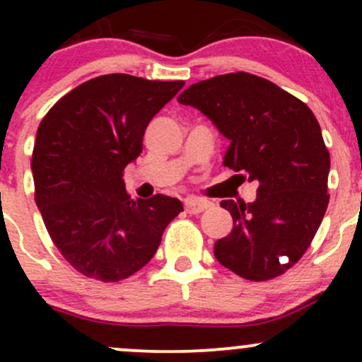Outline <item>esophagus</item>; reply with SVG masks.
Returning a JSON list of instances; mask_svg holds the SVG:
<instances>
[{"label":"esophagus","mask_w":362,"mask_h":362,"mask_svg":"<svg viewBox=\"0 0 362 362\" xmlns=\"http://www.w3.org/2000/svg\"><path fill=\"white\" fill-rule=\"evenodd\" d=\"M207 207H211V202L204 201V199L189 197L185 201V211L189 214H199V213H202V211H206Z\"/></svg>","instance_id":"obj_1"}]
</instances>
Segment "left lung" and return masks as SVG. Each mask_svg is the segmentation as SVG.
<instances>
[{
    "label": "left lung",
    "mask_w": 362,
    "mask_h": 362,
    "mask_svg": "<svg viewBox=\"0 0 362 362\" xmlns=\"http://www.w3.org/2000/svg\"><path fill=\"white\" fill-rule=\"evenodd\" d=\"M178 103L201 110L230 139L224 167L259 184L253 202L221 201L233 230L214 243V257L243 279L284 274L308 250L330 197L317 117L272 81L242 71L194 83Z\"/></svg>",
    "instance_id": "obj_1"
}]
</instances>
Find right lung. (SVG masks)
Listing matches in <instances>:
<instances>
[{"label": "right lung", "instance_id": "add662e5", "mask_svg": "<svg viewBox=\"0 0 362 362\" xmlns=\"http://www.w3.org/2000/svg\"><path fill=\"white\" fill-rule=\"evenodd\" d=\"M184 81L103 74L61 98L37 129L35 202L61 255L90 279H127L153 259L184 206L156 194L131 199L124 168L143 151L149 120Z\"/></svg>", "mask_w": 362, "mask_h": 362}]
</instances>
